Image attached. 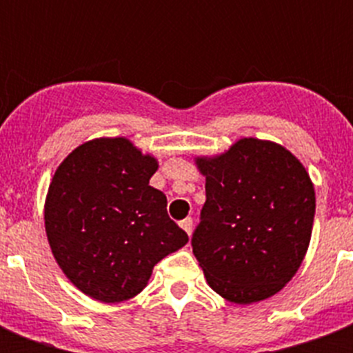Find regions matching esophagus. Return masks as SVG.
Returning <instances> with one entry per match:
<instances>
[{"mask_svg":"<svg viewBox=\"0 0 353 353\" xmlns=\"http://www.w3.org/2000/svg\"><path fill=\"white\" fill-rule=\"evenodd\" d=\"M179 225L183 227V231L187 232L188 236L192 234V218H185V220H183Z\"/></svg>","mask_w":353,"mask_h":353,"instance_id":"1","label":"esophagus"}]
</instances>
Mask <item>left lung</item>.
Masks as SVG:
<instances>
[{
  "instance_id": "obj_1",
  "label": "left lung",
  "mask_w": 353,
  "mask_h": 353,
  "mask_svg": "<svg viewBox=\"0 0 353 353\" xmlns=\"http://www.w3.org/2000/svg\"><path fill=\"white\" fill-rule=\"evenodd\" d=\"M196 163L207 201L192 251L209 285L234 304L279 293L312 238L315 190L306 168L284 146L252 137Z\"/></svg>"
}]
</instances>
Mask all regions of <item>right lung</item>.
I'll return each instance as SVG.
<instances>
[{
  "instance_id": "right-lung-1",
  "label": "right lung",
  "mask_w": 353,
  "mask_h": 353,
  "mask_svg": "<svg viewBox=\"0 0 353 353\" xmlns=\"http://www.w3.org/2000/svg\"><path fill=\"white\" fill-rule=\"evenodd\" d=\"M155 170L152 155L115 137L80 144L54 172L46 199L47 240L85 295L132 299L155 263L188 241L166 212L165 194L150 187Z\"/></svg>"
}]
</instances>
